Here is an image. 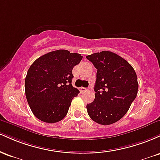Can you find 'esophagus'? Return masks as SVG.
<instances>
[{
	"label": "esophagus",
	"instance_id": "obj_1",
	"mask_svg": "<svg viewBox=\"0 0 160 160\" xmlns=\"http://www.w3.org/2000/svg\"><path fill=\"white\" fill-rule=\"evenodd\" d=\"M86 90H87V89H86V88H84V87H80V92H85Z\"/></svg>",
	"mask_w": 160,
	"mask_h": 160
}]
</instances>
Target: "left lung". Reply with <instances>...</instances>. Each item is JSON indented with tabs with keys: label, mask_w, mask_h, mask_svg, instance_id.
I'll return each mask as SVG.
<instances>
[{
	"label": "left lung",
	"mask_w": 160,
	"mask_h": 160,
	"mask_svg": "<svg viewBox=\"0 0 160 160\" xmlns=\"http://www.w3.org/2000/svg\"><path fill=\"white\" fill-rule=\"evenodd\" d=\"M86 58L97 69L95 99L86 105L88 114L98 124L114 123L124 117L136 98V73L126 60L110 51L95 52Z\"/></svg>",
	"instance_id": "obj_1"
}]
</instances>
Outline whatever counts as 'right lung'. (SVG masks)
Returning <instances> with one entry per match:
<instances>
[{
  "mask_svg": "<svg viewBox=\"0 0 160 160\" xmlns=\"http://www.w3.org/2000/svg\"><path fill=\"white\" fill-rule=\"evenodd\" d=\"M82 56L58 49L39 57L25 78V96L38 119L54 123L65 118L74 97L80 91L71 84L72 70Z\"/></svg>",
  "mask_w": 160,
  "mask_h": 160,
  "instance_id": "1",
  "label": "right lung"
}]
</instances>
